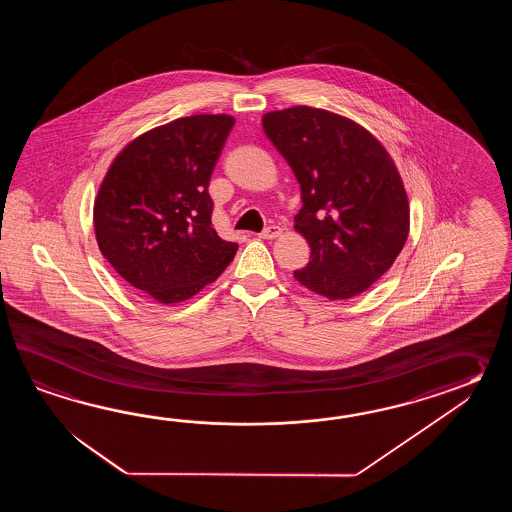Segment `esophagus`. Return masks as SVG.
<instances>
[{"label": "esophagus", "mask_w": 512, "mask_h": 512, "mask_svg": "<svg viewBox=\"0 0 512 512\" xmlns=\"http://www.w3.org/2000/svg\"><path fill=\"white\" fill-rule=\"evenodd\" d=\"M278 236H282V229H280L278 225H269V227L263 229V232L260 234V238H263V240H274V238H278Z\"/></svg>", "instance_id": "esophagus-1"}]
</instances>
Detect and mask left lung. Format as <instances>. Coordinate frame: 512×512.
Listing matches in <instances>:
<instances>
[{
  "instance_id": "1",
  "label": "left lung",
  "mask_w": 512,
  "mask_h": 512,
  "mask_svg": "<svg viewBox=\"0 0 512 512\" xmlns=\"http://www.w3.org/2000/svg\"><path fill=\"white\" fill-rule=\"evenodd\" d=\"M263 131L302 190L294 229L311 260L294 278L329 300L364 293L403 251L410 208L390 153L370 131L327 109L265 113Z\"/></svg>"
}]
</instances>
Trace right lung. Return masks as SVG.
<instances>
[{
  "label": "right lung",
  "mask_w": 512,
  "mask_h": 512,
  "mask_svg": "<svg viewBox=\"0 0 512 512\" xmlns=\"http://www.w3.org/2000/svg\"><path fill=\"white\" fill-rule=\"evenodd\" d=\"M232 126L230 115H192L146 131L113 159L98 188V249L159 304L192 298L236 256L238 243L212 227L208 194Z\"/></svg>",
  "instance_id": "add662e5"
}]
</instances>
